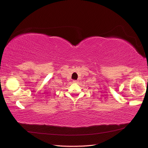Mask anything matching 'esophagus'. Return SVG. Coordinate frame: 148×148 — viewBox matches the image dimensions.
I'll return each instance as SVG.
<instances>
[{
  "instance_id": "34e87169",
  "label": "esophagus",
  "mask_w": 148,
  "mask_h": 148,
  "mask_svg": "<svg viewBox=\"0 0 148 148\" xmlns=\"http://www.w3.org/2000/svg\"><path fill=\"white\" fill-rule=\"evenodd\" d=\"M78 81H77V80H73V83H77Z\"/></svg>"
}]
</instances>
